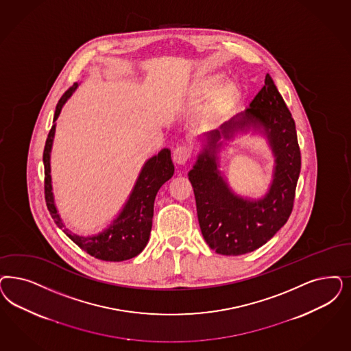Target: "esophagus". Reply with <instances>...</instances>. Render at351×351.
Listing matches in <instances>:
<instances>
[{"instance_id": "1", "label": "esophagus", "mask_w": 351, "mask_h": 351, "mask_svg": "<svg viewBox=\"0 0 351 351\" xmlns=\"http://www.w3.org/2000/svg\"><path fill=\"white\" fill-rule=\"evenodd\" d=\"M192 156V150H191V147H188V146L182 145L178 146L175 150H173V160L178 163V165H185L188 160H189V158Z\"/></svg>"}]
</instances>
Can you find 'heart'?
<instances>
[{
  "label": "heart",
  "mask_w": 351,
  "mask_h": 351,
  "mask_svg": "<svg viewBox=\"0 0 351 351\" xmlns=\"http://www.w3.org/2000/svg\"><path fill=\"white\" fill-rule=\"evenodd\" d=\"M220 82V76L219 75H210V76H206L205 79H202L197 86H195V90L198 93H206L208 90H211L215 85L218 84ZM236 84L233 82H228L226 83L224 86L220 89V97L223 99H230L232 97L234 96L236 93Z\"/></svg>",
  "instance_id": "b5f03b06"
}]
</instances>
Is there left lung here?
Returning a JSON list of instances; mask_svg holds the SVG:
<instances>
[{"label":"left lung","mask_w":351,"mask_h":351,"mask_svg":"<svg viewBox=\"0 0 351 351\" xmlns=\"http://www.w3.org/2000/svg\"><path fill=\"white\" fill-rule=\"evenodd\" d=\"M250 128L267 134L276 156L270 191L256 202L233 194L216 162L219 140L229 139L234 132ZM206 141L193 169L188 173L202 236L218 254L236 256L254 252L288 221L301 172L295 123L268 73L250 108L223 123L219 130L206 133Z\"/></svg>","instance_id":"8db88e82"}]
</instances>
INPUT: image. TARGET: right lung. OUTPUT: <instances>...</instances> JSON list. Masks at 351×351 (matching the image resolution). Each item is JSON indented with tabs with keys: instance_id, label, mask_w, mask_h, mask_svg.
<instances>
[{
	"instance_id": "obj_1",
	"label": "right lung",
	"mask_w": 351,
	"mask_h": 351,
	"mask_svg": "<svg viewBox=\"0 0 351 351\" xmlns=\"http://www.w3.org/2000/svg\"><path fill=\"white\" fill-rule=\"evenodd\" d=\"M77 88V83L69 88L61 99L57 104L54 119L60 117L63 105ZM56 132V123L49 131L48 138L44 147V169H45V201L49 213L54 219L56 224L73 240L80 249L88 254L101 261L108 262H121L131 259L140 254L145 249L149 241L153 213H154V199L159 188L169 180L173 175V163L171 160L169 149H162L157 156L150 158L141 169L138 179L133 186L132 193L127 204L123 207L118 218L109 226V228L102 230L96 236L83 237L67 230L62 221L54 204V197L51 192V178H50V152L53 145V138Z\"/></svg>"
}]
</instances>
